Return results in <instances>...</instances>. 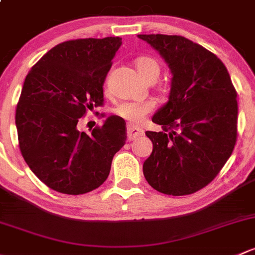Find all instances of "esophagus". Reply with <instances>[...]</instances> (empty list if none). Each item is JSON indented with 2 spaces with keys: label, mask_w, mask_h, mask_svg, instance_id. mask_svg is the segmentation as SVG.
<instances>
[{
  "label": "esophagus",
  "mask_w": 255,
  "mask_h": 255,
  "mask_svg": "<svg viewBox=\"0 0 255 255\" xmlns=\"http://www.w3.org/2000/svg\"><path fill=\"white\" fill-rule=\"evenodd\" d=\"M128 130V141H133V140H137L138 137H141V136L143 135V131L141 130L140 128L137 127H133V125H128L127 128Z\"/></svg>",
  "instance_id": "1"
}]
</instances>
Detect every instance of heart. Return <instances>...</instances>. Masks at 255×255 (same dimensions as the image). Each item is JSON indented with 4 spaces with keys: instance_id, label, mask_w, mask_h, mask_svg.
Wrapping results in <instances>:
<instances>
[{
    "instance_id": "obj_1",
    "label": "heart",
    "mask_w": 255,
    "mask_h": 255,
    "mask_svg": "<svg viewBox=\"0 0 255 255\" xmlns=\"http://www.w3.org/2000/svg\"><path fill=\"white\" fill-rule=\"evenodd\" d=\"M136 69L138 73L142 76L143 80L149 81L154 80L159 76V64L154 59L148 56L138 57L135 62ZM154 108V104L152 102H127L118 107L115 113L118 117L127 120L131 124H140L145 120V118Z\"/></svg>"
}]
</instances>
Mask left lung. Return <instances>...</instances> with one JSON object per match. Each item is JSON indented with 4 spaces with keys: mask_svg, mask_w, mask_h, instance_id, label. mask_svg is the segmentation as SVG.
Instances as JSON below:
<instances>
[{
    "mask_svg": "<svg viewBox=\"0 0 255 255\" xmlns=\"http://www.w3.org/2000/svg\"><path fill=\"white\" fill-rule=\"evenodd\" d=\"M172 72L168 102L146 131L153 149L143 163L148 184L167 195H189L214 180L237 141V92L224 62L180 35L140 34Z\"/></svg>",
    "mask_w": 255,
    "mask_h": 255,
    "instance_id": "8db88e82",
    "label": "left lung"
}]
</instances>
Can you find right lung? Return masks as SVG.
Segmentation results:
<instances>
[{
    "instance_id": "obj_1",
    "label": "right lung",
    "mask_w": 255,
    "mask_h": 255,
    "mask_svg": "<svg viewBox=\"0 0 255 255\" xmlns=\"http://www.w3.org/2000/svg\"><path fill=\"white\" fill-rule=\"evenodd\" d=\"M122 38L76 39L49 50L28 72L15 109L22 156L31 172L69 195L94 190L108 178L114 154L125 145L120 117L107 118L91 135L80 118L103 106V85Z\"/></svg>"
}]
</instances>
